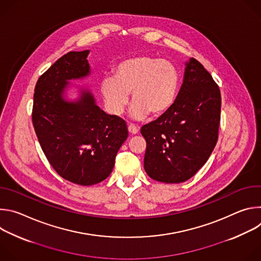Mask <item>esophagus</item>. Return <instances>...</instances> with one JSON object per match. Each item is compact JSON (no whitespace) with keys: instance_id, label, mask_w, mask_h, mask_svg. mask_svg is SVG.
<instances>
[{"instance_id":"esophagus-1","label":"esophagus","mask_w":261,"mask_h":261,"mask_svg":"<svg viewBox=\"0 0 261 261\" xmlns=\"http://www.w3.org/2000/svg\"><path fill=\"white\" fill-rule=\"evenodd\" d=\"M128 131H129V133H131L132 135H133V134H137L138 131H139V127H136L135 125L130 124V125L128 126Z\"/></svg>"}]
</instances>
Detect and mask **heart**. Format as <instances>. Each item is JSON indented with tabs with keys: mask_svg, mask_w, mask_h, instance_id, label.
<instances>
[{
	"mask_svg": "<svg viewBox=\"0 0 261 261\" xmlns=\"http://www.w3.org/2000/svg\"><path fill=\"white\" fill-rule=\"evenodd\" d=\"M179 84L175 67L166 60L139 56L122 61L115 68V77H105L101 94L107 110L120 116L132 95V118L141 120L150 114L164 116L174 104Z\"/></svg>",
	"mask_w": 261,
	"mask_h": 261,
	"instance_id": "1",
	"label": "heart"
}]
</instances>
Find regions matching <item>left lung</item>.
I'll return each instance as SVG.
<instances>
[{
  "mask_svg": "<svg viewBox=\"0 0 261 261\" xmlns=\"http://www.w3.org/2000/svg\"><path fill=\"white\" fill-rule=\"evenodd\" d=\"M220 114L218 85L197 60L190 59L171 109L140 129L146 141L143 166L147 175L166 184L192 177L217 143Z\"/></svg>",
  "mask_w": 261,
  "mask_h": 261,
  "instance_id": "obj_1",
  "label": "left lung"
}]
</instances>
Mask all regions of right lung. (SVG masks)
Wrapping results in <instances>:
<instances>
[{"mask_svg":"<svg viewBox=\"0 0 261 261\" xmlns=\"http://www.w3.org/2000/svg\"><path fill=\"white\" fill-rule=\"evenodd\" d=\"M90 50L70 51L39 77L32 121L42 151L63 178L82 186L104 180L128 137L126 122L105 114L93 94L82 90L76 101L65 96L69 81L90 75Z\"/></svg>","mask_w":261,"mask_h":261,"instance_id":"obj_1","label":"right lung"}]
</instances>
